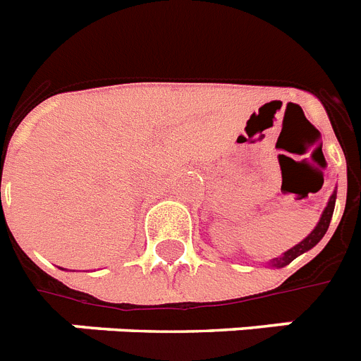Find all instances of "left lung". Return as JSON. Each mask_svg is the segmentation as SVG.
<instances>
[{"label":"left lung","mask_w":361,"mask_h":361,"mask_svg":"<svg viewBox=\"0 0 361 361\" xmlns=\"http://www.w3.org/2000/svg\"><path fill=\"white\" fill-rule=\"evenodd\" d=\"M336 195H338V190H334L332 196H330V200H328L326 207H324L323 215H321V221L317 222V226L313 228V231L310 233V235L304 239V241H300L298 245H295L293 248H289L287 252H283L282 256L280 257H274V259H271V263L269 265L271 267H276V269H282V267L289 265V263L295 259V257H298L300 254H304V252L312 250L315 245H317L321 239L324 237V233H326L328 226H330V221H332V215H334V206H336Z\"/></svg>","instance_id":"left-lung-1"}]
</instances>
